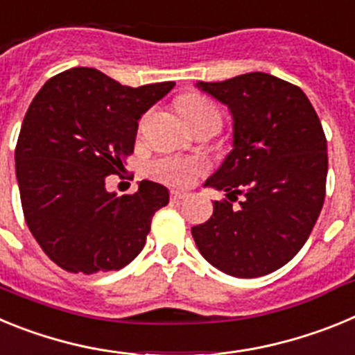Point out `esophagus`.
Wrapping results in <instances>:
<instances>
[{
    "label": "esophagus",
    "mask_w": 355,
    "mask_h": 355,
    "mask_svg": "<svg viewBox=\"0 0 355 355\" xmlns=\"http://www.w3.org/2000/svg\"><path fill=\"white\" fill-rule=\"evenodd\" d=\"M188 193L187 192H181V190H172L171 192V199L172 200H183L187 199Z\"/></svg>",
    "instance_id": "obj_1"
}]
</instances>
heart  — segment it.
<instances>
[{
	"instance_id": "heart-1",
	"label": "heart",
	"mask_w": 355,
	"mask_h": 355,
	"mask_svg": "<svg viewBox=\"0 0 355 355\" xmlns=\"http://www.w3.org/2000/svg\"><path fill=\"white\" fill-rule=\"evenodd\" d=\"M180 112L190 126L200 121V119L208 117V115H220L215 105L209 99H206L205 96H199V94H188V96L181 97ZM206 168H208V165L202 159L165 156V158H159L150 163L149 172L155 175L156 180L165 181L168 184L188 187Z\"/></svg>"
}]
</instances>
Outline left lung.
Instances as JSON below:
<instances>
[{"mask_svg": "<svg viewBox=\"0 0 355 355\" xmlns=\"http://www.w3.org/2000/svg\"><path fill=\"white\" fill-rule=\"evenodd\" d=\"M233 114V150L206 187L227 192L193 225L202 258L234 277H261L302 249L325 199L327 140L306 94L266 72L197 81ZM238 195L244 199L234 207Z\"/></svg>", "mask_w": 355, "mask_h": 355, "instance_id": "obj_1", "label": "left lung"}]
</instances>
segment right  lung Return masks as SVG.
<instances>
[{
  "label": "right lung",
  "instance_id": "right-lung-1",
  "mask_svg": "<svg viewBox=\"0 0 355 355\" xmlns=\"http://www.w3.org/2000/svg\"><path fill=\"white\" fill-rule=\"evenodd\" d=\"M174 81L126 87L97 69L74 67L44 83L26 115L15 174L24 220L48 258L71 274L121 270L146 245L167 188L140 181L135 193L106 192L124 172L139 119Z\"/></svg>",
  "mask_w": 355,
  "mask_h": 355
}]
</instances>
